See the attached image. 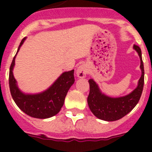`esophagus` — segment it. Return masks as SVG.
Instances as JSON below:
<instances>
[{"instance_id": "34e87169", "label": "esophagus", "mask_w": 152, "mask_h": 152, "mask_svg": "<svg viewBox=\"0 0 152 152\" xmlns=\"http://www.w3.org/2000/svg\"><path fill=\"white\" fill-rule=\"evenodd\" d=\"M87 74H88V68H87V67H86L85 65L82 64V65H80V66L77 68V77H84Z\"/></svg>"}]
</instances>
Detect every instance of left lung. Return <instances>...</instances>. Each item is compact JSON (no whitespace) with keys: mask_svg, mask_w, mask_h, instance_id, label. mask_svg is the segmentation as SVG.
<instances>
[{"mask_svg":"<svg viewBox=\"0 0 152 152\" xmlns=\"http://www.w3.org/2000/svg\"><path fill=\"white\" fill-rule=\"evenodd\" d=\"M134 49L138 52L140 58V68L142 76L137 88L131 94L118 98L109 97L100 92L93 79H90V93L88 103L93 114L97 118L105 121H116L120 119L131 112L139 101L144 87V64L142 61V51L139 46L134 45Z\"/></svg>","mask_w":152,"mask_h":152,"instance_id":"obj_1","label":"left lung"}]
</instances>
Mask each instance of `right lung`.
Listing matches in <instances>:
<instances>
[{
	"mask_svg": "<svg viewBox=\"0 0 152 152\" xmlns=\"http://www.w3.org/2000/svg\"><path fill=\"white\" fill-rule=\"evenodd\" d=\"M25 39L26 38L22 39L17 52ZM17 54L10 67L9 86L11 96L17 107L28 116L37 119H46L56 115L61 110L67 93L75 82L74 70L64 72L49 89L41 94H24L17 88V81L13 75Z\"/></svg>",
	"mask_w": 152,
	"mask_h": 152,
	"instance_id": "add662e5",
	"label": "right lung"
}]
</instances>
